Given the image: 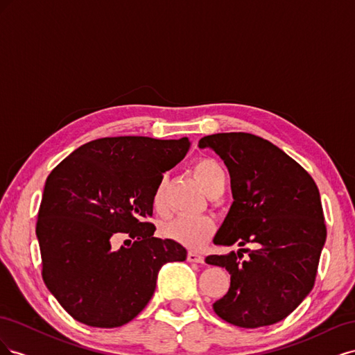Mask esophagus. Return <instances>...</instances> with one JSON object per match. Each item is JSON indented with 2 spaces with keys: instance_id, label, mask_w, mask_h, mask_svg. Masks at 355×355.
Here are the masks:
<instances>
[{
  "instance_id": "obj_1",
  "label": "esophagus",
  "mask_w": 355,
  "mask_h": 355,
  "mask_svg": "<svg viewBox=\"0 0 355 355\" xmlns=\"http://www.w3.org/2000/svg\"><path fill=\"white\" fill-rule=\"evenodd\" d=\"M188 261L189 262H196V263H202L204 262V257H202L201 253L192 250V252L188 253Z\"/></svg>"
}]
</instances>
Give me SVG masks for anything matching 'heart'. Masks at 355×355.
<instances>
[{
    "mask_svg": "<svg viewBox=\"0 0 355 355\" xmlns=\"http://www.w3.org/2000/svg\"><path fill=\"white\" fill-rule=\"evenodd\" d=\"M194 173L204 191L211 197L222 194L227 184V176L216 159L200 158L194 164ZM166 179H161L154 191V209L163 214L166 211ZM214 231V222L209 216H179L166 222L161 228L164 237L188 247H198Z\"/></svg>",
    "mask_w": 355,
    "mask_h": 355,
    "instance_id": "obj_1",
    "label": "heart"
}]
</instances>
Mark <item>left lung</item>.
<instances>
[{"label": "left lung", "instance_id": "obj_1", "mask_svg": "<svg viewBox=\"0 0 355 355\" xmlns=\"http://www.w3.org/2000/svg\"><path fill=\"white\" fill-rule=\"evenodd\" d=\"M198 146L213 149L231 176L234 201L213 243L254 244L206 257L231 274L214 313L244 329L278 323L313 290L326 243L315 182L280 148L250 133L204 136ZM243 252L250 253L245 260Z\"/></svg>", "mask_w": 355, "mask_h": 355}]
</instances>
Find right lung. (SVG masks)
Listing matches in <instances>:
<instances>
[{"instance_id":"obj_1","label":"right lung","mask_w":355,"mask_h":355,"mask_svg":"<svg viewBox=\"0 0 355 355\" xmlns=\"http://www.w3.org/2000/svg\"><path fill=\"white\" fill-rule=\"evenodd\" d=\"M188 137H102L53 168L38 211L42 280L67 313L92 327H120L146 306L167 262L187 249L154 237L153 197L187 155ZM120 233L132 245L115 250Z\"/></svg>"}]
</instances>
